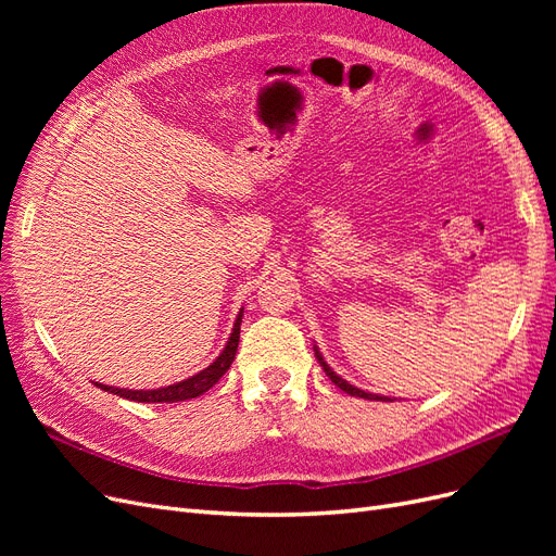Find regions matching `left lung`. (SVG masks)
<instances>
[{
  "label": "left lung",
  "instance_id": "1",
  "mask_svg": "<svg viewBox=\"0 0 556 556\" xmlns=\"http://www.w3.org/2000/svg\"><path fill=\"white\" fill-rule=\"evenodd\" d=\"M313 350H315V357H317V362H319V366H323V371L331 378V382L336 384V387H341V390L345 392V394H350V396H359V399H368V401H394V399H390V396H382V394H371V392H364V390H359V387H355V384H350L348 380H343L339 374L333 371V368L325 362V357L319 355V350H317V345H313Z\"/></svg>",
  "mask_w": 556,
  "mask_h": 556
}]
</instances>
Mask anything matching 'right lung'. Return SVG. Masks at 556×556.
<instances>
[{
    "mask_svg": "<svg viewBox=\"0 0 556 556\" xmlns=\"http://www.w3.org/2000/svg\"><path fill=\"white\" fill-rule=\"evenodd\" d=\"M241 319H243V308L237 315V323H233L229 341L223 348L220 355H217L215 362L208 364L204 371H199L190 378H185V380L174 382V384H166V387H157V390H123V387H111V384H102V382H94V384L102 387V390L109 392V394H117V396L129 399V401H139V403H176V401L197 399L204 392H208L211 387L227 374V368L231 366L233 357H237L239 336H241Z\"/></svg>",
    "mask_w": 556,
    "mask_h": 556,
    "instance_id": "1",
    "label": "right lung"
}]
</instances>
